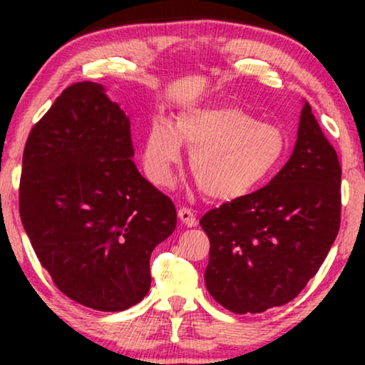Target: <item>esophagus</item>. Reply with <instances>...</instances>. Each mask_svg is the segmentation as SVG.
I'll list each match as a JSON object with an SVG mask.
<instances>
[{
    "instance_id": "obj_1",
    "label": "esophagus",
    "mask_w": 365,
    "mask_h": 365,
    "mask_svg": "<svg viewBox=\"0 0 365 365\" xmlns=\"http://www.w3.org/2000/svg\"><path fill=\"white\" fill-rule=\"evenodd\" d=\"M178 216H179V219H181V221H182L184 224H186V226H189V227L196 226V224H197L196 214L192 212L191 207H179Z\"/></svg>"
}]
</instances>
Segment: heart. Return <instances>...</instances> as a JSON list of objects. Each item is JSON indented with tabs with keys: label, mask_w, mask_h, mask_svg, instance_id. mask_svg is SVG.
Masks as SVG:
<instances>
[{
	"label": "heart",
	"mask_w": 365,
	"mask_h": 365,
	"mask_svg": "<svg viewBox=\"0 0 365 365\" xmlns=\"http://www.w3.org/2000/svg\"><path fill=\"white\" fill-rule=\"evenodd\" d=\"M181 143L191 148L189 166L206 196L231 201L257 189L286 153V138L274 124L239 108H187L174 124L156 118L143 138V166L159 186L173 181L182 158Z\"/></svg>",
	"instance_id": "obj_1"
}]
</instances>
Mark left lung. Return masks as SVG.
<instances>
[{"label": "left lung", "instance_id": "1", "mask_svg": "<svg viewBox=\"0 0 365 365\" xmlns=\"http://www.w3.org/2000/svg\"><path fill=\"white\" fill-rule=\"evenodd\" d=\"M341 164L309 103L292 156L271 182L201 217L211 296L236 314L284 306L316 276L341 226Z\"/></svg>", "mask_w": 365, "mask_h": 365}]
</instances>
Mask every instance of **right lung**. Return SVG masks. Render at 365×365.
I'll use <instances>...</instances> for the list:
<instances>
[{"instance_id":"add662e5","label":"right lung","mask_w":365,"mask_h":365,"mask_svg":"<svg viewBox=\"0 0 365 365\" xmlns=\"http://www.w3.org/2000/svg\"><path fill=\"white\" fill-rule=\"evenodd\" d=\"M133 154L129 118L91 81L64 89L24 146V231L54 286L96 311L146 296L153 249L176 229L173 201L139 174Z\"/></svg>"}]
</instances>
